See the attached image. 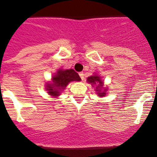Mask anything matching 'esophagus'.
<instances>
[{"label": "esophagus", "mask_w": 157, "mask_h": 157, "mask_svg": "<svg viewBox=\"0 0 157 157\" xmlns=\"http://www.w3.org/2000/svg\"><path fill=\"white\" fill-rule=\"evenodd\" d=\"M79 75H80V77H81L82 80L84 79V74H83V72H80V73H79Z\"/></svg>", "instance_id": "34e87169"}]
</instances>
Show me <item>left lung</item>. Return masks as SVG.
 Masks as SVG:
<instances>
[{
    "instance_id": "obj_1",
    "label": "left lung",
    "mask_w": 157,
    "mask_h": 157,
    "mask_svg": "<svg viewBox=\"0 0 157 157\" xmlns=\"http://www.w3.org/2000/svg\"><path fill=\"white\" fill-rule=\"evenodd\" d=\"M87 82L91 85H96V92L99 97H104L106 96L107 89L103 88V82L101 80V77L98 75H93L87 77Z\"/></svg>"
}]
</instances>
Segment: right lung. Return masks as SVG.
<instances>
[{"label":"right lung","mask_w":157,"mask_h":157,"mask_svg":"<svg viewBox=\"0 0 157 157\" xmlns=\"http://www.w3.org/2000/svg\"><path fill=\"white\" fill-rule=\"evenodd\" d=\"M81 77L79 76L78 73L73 70H62L59 69L55 73V75L52 77V82L47 83L46 90L48 93L52 97H59L61 91L66 87L71 82H80Z\"/></svg>","instance_id":"add662e5"}]
</instances>
